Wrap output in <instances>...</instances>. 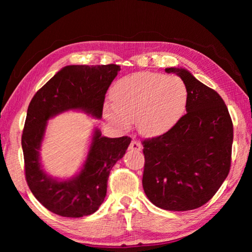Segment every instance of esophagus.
Returning a JSON list of instances; mask_svg holds the SVG:
<instances>
[{"label": "esophagus", "instance_id": "1", "mask_svg": "<svg viewBox=\"0 0 252 252\" xmlns=\"http://www.w3.org/2000/svg\"><path fill=\"white\" fill-rule=\"evenodd\" d=\"M130 150H135V151H141L142 150V144L140 143L136 140H132L130 143Z\"/></svg>", "mask_w": 252, "mask_h": 252}]
</instances>
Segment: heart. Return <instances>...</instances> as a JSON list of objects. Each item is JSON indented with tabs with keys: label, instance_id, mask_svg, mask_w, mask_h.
Segmentation results:
<instances>
[{
	"label": "heart",
	"instance_id": "heart-1",
	"mask_svg": "<svg viewBox=\"0 0 252 252\" xmlns=\"http://www.w3.org/2000/svg\"><path fill=\"white\" fill-rule=\"evenodd\" d=\"M114 105L105 106L108 120L120 129L136 121L146 136L165 134L182 118L188 103V90L176 75L139 72L122 78L111 91Z\"/></svg>",
	"mask_w": 252,
	"mask_h": 252
}]
</instances>
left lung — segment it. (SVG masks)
<instances>
[{
    "instance_id": "1",
    "label": "left lung",
    "mask_w": 252,
    "mask_h": 252,
    "mask_svg": "<svg viewBox=\"0 0 252 252\" xmlns=\"http://www.w3.org/2000/svg\"><path fill=\"white\" fill-rule=\"evenodd\" d=\"M188 90L187 113L165 134L142 141L143 190L158 208L193 210L207 203L231 165L233 126L218 93L182 67H167Z\"/></svg>"
}]
</instances>
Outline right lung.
I'll return each mask as SVG.
<instances>
[{"label": "right lung", "instance_id": "add662e5", "mask_svg": "<svg viewBox=\"0 0 252 252\" xmlns=\"http://www.w3.org/2000/svg\"><path fill=\"white\" fill-rule=\"evenodd\" d=\"M119 71L117 64L64 66L30 102L22 134L25 178L37 201L55 215L80 218L94 213L104 201L111 169L125 156L131 139L106 138L95 127L80 172L58 180L44 171L40 160L48 121L70 110L101 119L105 93Z\"/></svg>", "mask_w": 252, "mask_h": 252}]
</instances>
